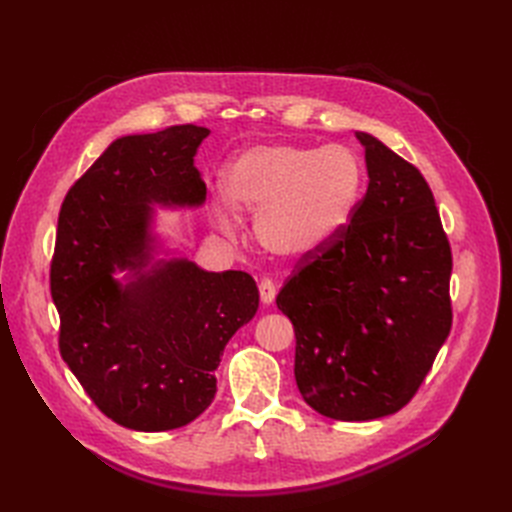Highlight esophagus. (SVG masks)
<instances>
[{
  "label": "esophagus",
  "instance_id": "obj_1",
  "mask_svg": "<svg viewBox=\"0 0 512 512\" xmlns=\"http://www.w3.org/2000/svg\"><path fill=\"white\" fill-rule=\"evenodd\" d=\"M258 290H260V301L262 305H271L275 301V294H277V286L271 282V280H262L258 284Z\"/></svg>",
  "mask_w": 512,
  "mask_h": 512
}]
</instances>
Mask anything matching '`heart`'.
<instances>
[{"mask_svg":"<svg viewBox=\"0 0 512 512\" xmlns=\"http://www.w3.org/2000/svg\"><path fill=\"white\" fill-rule=\"evenodd\" d=\"M365 168L346 147L262 143L237 153L222 173L224 200L256 215L254 235L267 254L301 260L350 226L361 205ZM224 235L235 232L226 205L215 211Z\"/></svg>","mask_w":512,"mask_h":512,"instance_id":"1","label":"heart"}]
</instances>
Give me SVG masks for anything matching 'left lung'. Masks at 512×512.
<instances>
[{
	"label": "left lung",
	"mask_w": 512,
	"mask_h": 512,
	"mask_svg": "<svg viewBox=\"0 0 512 512\" xmlns=\"http://www.w3.org/2000/svg\"><path fill=\"white\" fill-rule=\"evenodd\" d=\"M356 138L369 177L359 209L277 294L297 337L299 391L335 421L404 408L453 324V256L427 181L376 136Z\"/></svg>",
	"instance_id": "obj_1"
}]
</instances>
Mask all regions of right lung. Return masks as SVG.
I'll use <instances>...</instances> for the list:
<instances>
[{"instance_id": "obj_1", "label": "right lung", "mask_w": 512, "mask_h": 512, "mask_svg": "<svg viewBox=\"0 0 512 512\" xmlns=\"http://www.w3.org/2000/svg\"><path fill=\"white\" fill-rule=\"evenodd\" d=\"M200 126L121 136L64 198L51 262L59 352L117 425L168 431L192 423L218 391L228 339L258 309L243 271L213 273L173 256L153 260V207H203L194 166ZM117 270H128L121 281Z\"/></svg>"}]
</instances>
